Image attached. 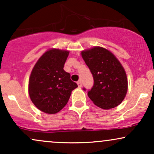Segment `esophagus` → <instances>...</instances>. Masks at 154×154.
<instances>
[{
	"label": "esophagus",
	"instance_id": "1",
	"mask_svg": "<svg viewBox=\"0 0 154 154\" xmlns=\"http://www.w3.org/2000/svg\"><path fill=\"white\" fill-rule=\"evenodd\" d=\"M77 83V85H78V87L79 88L82 87V82H81V80H79Z\"/></svg>",
	"mask_w": 154,
	"mask_h": 154
}]
</instances>
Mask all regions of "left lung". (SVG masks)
Wrapping results in <instances>:
<instances>
[{
	"mask_svg": "<svg viewBox=\"0 0 154 154\" xmlns=\"http://www.w3.org/2000/svg\"><path fill=\"white\" fill-rule=\"evenodd\" d=\"M81 55L94 80L88 97L103 109L119 105L128 92V78L119 60L107 49L98 46L83 51Z\"/></svg>",
	"mask_w": 154,
	"mask_h": 154,
	"instance_id": "obj_1",
	"label": "left lung"
}]
</instances>
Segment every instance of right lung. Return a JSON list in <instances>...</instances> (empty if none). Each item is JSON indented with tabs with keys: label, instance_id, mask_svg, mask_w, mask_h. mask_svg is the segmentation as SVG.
Wrapping results in <instances>:
<instances>
[{
	"label": "right lung",
	"instance_id": "1",
	"mask_svg": "<svg viewBox=\"0 0 154 154\" xmlns=\"http://www.w3.org/2000/svg\"><path fill=\"white\" fill-rule=\"evenodd\" d=\"M69 51L50 49L38 59L29 79V95L39 110L54 114L66 106L72 91L77 88L63 70Z\"/></svg>",
	"mask_w": 154,
	"mask_h": 154
}]
</instances>
